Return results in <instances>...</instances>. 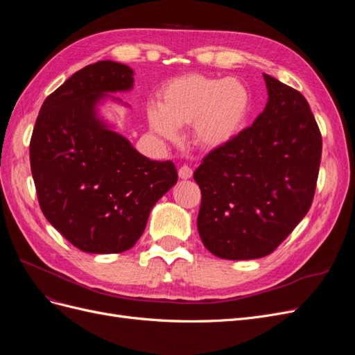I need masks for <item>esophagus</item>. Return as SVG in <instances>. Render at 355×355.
I'll use <instances>...</instances> for the list:
<instances>
[{
  "label": "esophagus",
  "mask_w": 355,
  "mask_h": 355,
  "mask_svg": "<svg viewBox=\"0 0 355 355\" xmlns=\"http://www.w3.org/2000/svg\"><path fill=\"white\" fill-rule=\"evenodd\" d=\"M178 173H179L180 179H191L192 178V168L188 167V166H182Z\"/></svg>",
  "instance_id": "34e87169"
}]
</instances>
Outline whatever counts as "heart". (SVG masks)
<instances>
[{"instance_id":"1","label":"heart","mask_w":355,"mask_h":355,"mask_svg":"<svg viewBox=\"0 0 355 355\" xmlns=\"http://www.w3.org/2000/svg\"><path fill=\"white\" fill-rule=\"evenodd\" d=\"M252 103L249 87L239 78L187 73L164 84L158 108L148 110V123L166 141L178 137L176 127L191 125L194 144L216 151L241 135L249 123Z\"/></svg>"}]
</instances>
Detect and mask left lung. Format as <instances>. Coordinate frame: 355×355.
Listing matches in <instances>:
<instances>
[{"label":"left lung","mask_w":355,"mask_h":355,"mask_svg":"<svg viewBox=\"0 0 355 355\" xmlns=\"http://www.w3.org/2000/svg\"><path fill=\"white\" fill-rule=\"evenodd\" d=\"M265 110L194 171L197 228L206 249L230 261L272 253L313 204L321 133L306 99L271 75Z\"/></svg>","instance_id":"obj_1"}]
</instances>
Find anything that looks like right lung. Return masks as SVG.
I'll return each mask as SVG.
<instances>
[{
	"mask_svg": "<svg viewBox=\"0 0 355 355\" xmlns=\"http://www.w3.org/2000/svg\"><path fill=\"white\" fill-rule=\"evenodd\" d=\"M133 69L101 60L75 72L42 103L29 144L46 219L77 249L121 253L145 231L149 211L178 182L171 161L149 159L98 112L110 93L133 87Z\"/></svg>",
	"mask_w": 355,
	"mask_h": 355,
	"instance_id": "right-lung-1",
	"label": "right lung"
}]
</instances>
